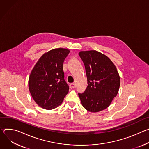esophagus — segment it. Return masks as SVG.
Masks as SVG:
<instances>
[{
    "instance_id": "34e87169",
    "label": "esophagus",
    "mask_w": 149,
    "mask_h": 149,
    "mask_svg": "<svg viewBox=\"0 0 149 149\" xmlns=\"http://www.w3.org/2000/svg\"><path fill=\"white\" fill-rule=\"evenodd\" d=\"M69 87H70V89H73V88H74L75 87V85H74V84H70V85H69Z\"/></svg>"
}]
</instances>
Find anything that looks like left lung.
<instances>
[{"instance_id":"obj_1","label":"left lung","mask_w":149,"mask_h":149,"mask_svg":"<svg viewBox=\"0 0 149 149\" xmlns=\"http://www.w3.org/2000/svg\"><path fill=\"white\" fill-rule=\"evenodd\" d=\"M79 54L85 64L88 84L84 93H78L81 105L91 112L104 110L119 91L117 69L109 58L96 50L81 51Z\"/></svg>"}]
</instances>
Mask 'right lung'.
Here are the masks:
<instances>
[{"instance_id":"obj_1","label":"right lung","mask_w":149,"mask_h":149,"mask_svg":"<svg viewBox=\"0 0 149 149\" xmlns=\"http://www.w3.org/2000/svg\"><path fill=\"white\" fill-rule=\"evenodd\" d=\"M69 53V49L66 48L52 49L40 58L31 72L29 92L37 104L44 109L57 108L69 92L63 65Z\"/></svg>"}]
</instances>
